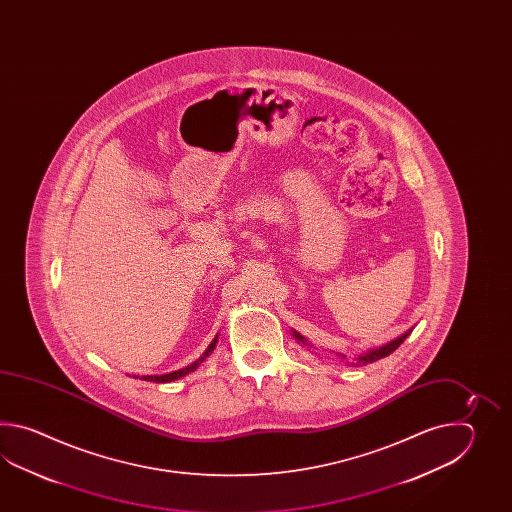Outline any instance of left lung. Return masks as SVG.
<instances>
[{"mask_svg": "<svg viewBox=\"0 0 512 512\" xmlns=\"http://www.w3.org/2000/svg\"><path fill=\"white\" fill-rule=\"evenodd\" d=\"M412 333V329L410 331H406L404 335H401L399 338H395V340H392V342H388V344H384V346H381V348L377 349H370L368 353H364V355H359V359H357V364H368V362H375V360L382 359V357H388L390 353H393L395 349L399 348L401 344H403L404 340H406V337ZM294 337H296V340L298 342H302V344H307L305 342V338L300 335V333H296L294 331ZM342 359H344V355H342Z\"/></svg>", "mask_w": 512, "mask_h": 512, "instance_id": "8db88e82", "label": "left lung"}]
</instances>
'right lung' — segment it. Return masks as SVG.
Segmentation results:
<instances>
[{
	"instance_id": "obj_1",
	"label": "right lung",
	"mask_w": 512,
	"mask_h": 512,
	"mask_svg": "<svg viewBox=\"0 0 512 512\" xmlns=\"http://www.w3.org/2000/svg\"><path fill=\"white\" fill-rule=\"evenodd\" d=\"M216 344H218V335L214 337V340L210 342V346H208L207 351L199 357V359L196 360V362H192L190 366H186V368H181V370L172 371V373H164V375H144V377H141V379H144V381H150V382H172L175 381V379H181V377H185V375H188L190 371L196 370L197 366L203 362V360L207 359L208 355L214 351V348H216Z\"/></svg>"
}]
</instances>
